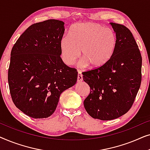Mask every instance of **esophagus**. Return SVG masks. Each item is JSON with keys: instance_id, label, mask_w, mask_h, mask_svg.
Segmentation results:
<instances>
[{"instance_id": "esophagus-1", "label": "esophagus", "mask_w": 150, "mask_h": 150, "mask_svg": "<svg viewBox=\"0 0 150 150\" xmlns=\"http://www.w3.org/2000/svg\"><path fill=\"white\" fill-rule=\"evenodd\" d=\"M77 81L78 82H81L83 81V75H82V74L81 71H79L78 72V77H77Z\"/></svg>"}]
</instances>
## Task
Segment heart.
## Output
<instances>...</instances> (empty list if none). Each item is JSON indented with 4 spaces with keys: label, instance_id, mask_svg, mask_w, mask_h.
Here are the masks:
<instances>
[{
    "label": "heart",
    "instance_id": "obj_1",
    "mask_svg": "<svg viewBox=\"0 0 150 150\" xmlns=\"http://www.w3.org/2000/svg\"><path fill=\"white\" fill-rule=\"evenodd\" d=\"M114 32L93 22L79 23L71 28L70 35L61 39V56L67 65H72L81 55L82 66L97 69L111 58L116 46Z\"/></svg>",
    "mask_w": 150,
    "mask_h": 150
}]
</instances>
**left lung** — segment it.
Masks as SVG:
<instances>
[{
  "mask_svg": "<svg viewBox=\"0 0 150 150\" xmlns=\"http://www.w3.org/2000/svg\"><path fill=\"white\" fill-rule=\"evenodd\" d=\"M110 24L117 40L112 57L103 66L83 72L91 89L84 100L86 111L104 121L120 117L130 109L141 83L142 57L132 33L122 24Z\"/></svg>",
  "mask_w": 150,
  "mask_h": 150,
  "instance_id": "obj_1",
  "label": "left lung"
}]
</instances>
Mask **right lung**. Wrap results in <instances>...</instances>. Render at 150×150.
Masks as SVG:
<instances>
[{
	"label": "right lung",
	"instance_id": "right-lung-1",
	"mask_svg": "<svg viewBox=\"0 0 150 150\" xmlns=\"http://www.w3.org/2000/svg\"><path fill=\"white\" fill-rule=\"evenodd\" d=\"M64 22L48 20L30 26L12 48L8 83L14 104L34 119L56 110L63 91L76 83L78 71L61 58Z\"/></svg>",
	"mask_w": 150,
	"mask_h": 150
}]
</instances>
